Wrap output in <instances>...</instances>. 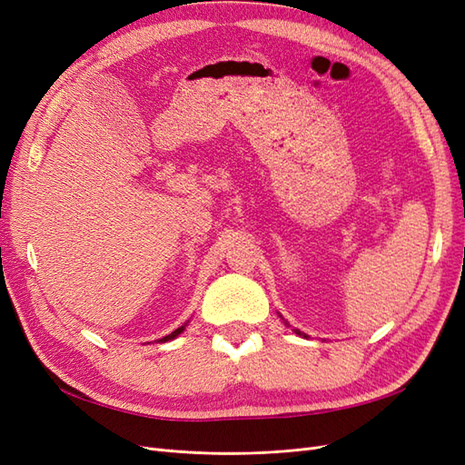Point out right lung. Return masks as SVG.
Returning a JSON list of instances; mask_svg holds the SVG:
<instances>
[{
  "instance_id": "obj_1",
  "label": "right lung",
  "mask_w": 465,
  "mask_h": 465,
  "mask_svg": "<svg viewBox=\"0 0 465 465\" xmlns=\"http://www.w3.org/2000/svg\"><path fill=\"white\" fill-rule=\"evenodd\" d=\"M182 330H184V326H182V328H178V330H174L171 335H166V337H163V340L161 341H168V340H174V337L178 335V333H182Z\"/></svg>"
}]
</instances>
